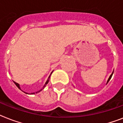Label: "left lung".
I'll list each match as a JSON object with an SVG mask.
<instances>
[{"instance_id": "obj_1", "label": "left lung", "mask_w": 123, "mask_h": 123, "mask_svg": "<svg viewBox=\"0 0 123 123\" xmlns=\"http://www.w3.org/2000/svg\"><path fill=\"white\" fill-rule=\"evenodd\" d=\"M113 73H114V71H113V72H112V74H111V76H110V77H109V79H108V81H107V83H108V82H109V80H111V78H112V76Z\"/></svg>"}]
</instances>
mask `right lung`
Segmentation results:
<instances>
[{
	"label": "right lung",
	"mask_w": 123,
	"mask_h": 123,
	"mask_svg": "<svg viewBox=\"0 0 123 123\" xmlns=\"http://www.w3.org/2000/svg\"><path fill=\"white\" fill-rule=\"evenodd\" d=\"M50 76L49 77H48V80H47V81H46V83H45V85L48 84V82H49V79H50ZM14 84H15V85H16V86H17V87H18V89H20V86H19V84H18V83H16V82H14ZM44 87H45V86H44ZM36 93H37V92H36ZM32 94H34V93H32Z\"/></svg>",
	"instance_id": "obj_1"
}]
</instances>
